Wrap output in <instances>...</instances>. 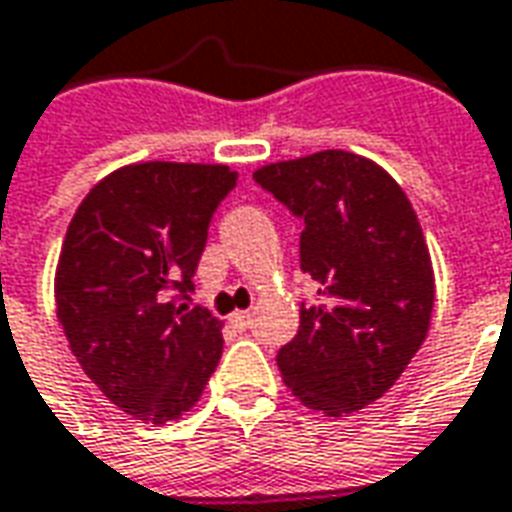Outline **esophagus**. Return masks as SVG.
<instances>
[{
	"label": "esophagus",
	"instance_id": "obj_1",
	"mask_svg": "<svg viewBox=\"0 0 512 512\" xmlns=\"http://www.w3.org/2000/svg\"><path fill=\"white\" fill-rule=\"evenodd\" d=\"M231 322L237 325L239 331H245V328H250V322H253V314H250V311H234V314H231Z\"/></svg>",
	"mask_w": 512,
	"mask_h": 512
}]
</instances>
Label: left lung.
Here are the masks:
<instances>
[{
	"label": "left lung",
	"instance_id": "8db88e82",
	"mask_svg": "<svg viewBox=\"0 0 512 512\" xmlns=\"http://www.w3.org/2000/svg\"><path fill=\"white\" fill-rule=\"evenodd\" d=\"M253 179L303 220L300 270L320 284L275 358L284 383L314 411H361L430 328L436 284L419 217L386 170L350 151L275 162Z\"/></svg>",
	"mask_w": 512,
	"mask_h": 512
}]
</instances>
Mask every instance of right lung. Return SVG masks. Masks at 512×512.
<instances>
[{"label":"right lung","instance_id":"1","mask_svg":"<svg viewBox=\"0 0 512 512\" xmlns=\"http://www.w3.org/2000/svg\"><path fill=\"white\" fill-rule=\"evenodd\" d=\"M234 187L228 165H126L68 226L57 320L101 394L143 422L190 411L223 355V325L190 295L212 215Z\"/></svg>","mask_w":512,"mask_h":512}]
</instances>
